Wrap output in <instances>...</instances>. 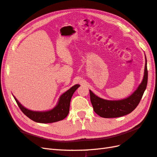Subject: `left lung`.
<instances>
[{
	"mask_svg": "<svg viewBox=\"0 0 157 157\" xmlns=\"http://www.w3.org/2000/svg\"><path fill=\"white\" fill-rule=\"evenodd\" d=\"M145 68L144 78L136 90L128 98L119 101H109L98 97L90 90V101L94 112L101 117H119L132 113L137 107L143 94L146 88L148 82L147 61L145 55Z\"/></svg>",
	"mask_w": 157,
	"mask_h": 157,
	"instance_id": "1",
	"label": "left lung"
}]
</instances>
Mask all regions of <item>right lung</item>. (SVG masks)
Instances as JSON below:
<instances>
[{
  "label": "right lung",
  "instance_id": "obj_1",
  "mask_svg": "<svg viewBox=\"0 0 157 157\" xmlns=\"http://www.w3.org/2000/svg\"><path fill=\"white\" fill-rule=\"evenodd\" d=\"M79 87V84L72 86L71 88L60 96L57 105L54 108L46 111H35L26 109L17 101V99L14 96L13 97L21 111L34 121L41 123H54L61 121L67 116L69 112V106L71 97L73 93Z\"/></svg>",
  "mask_w": 157,
  "mask_h": 157
}]
</instances>
